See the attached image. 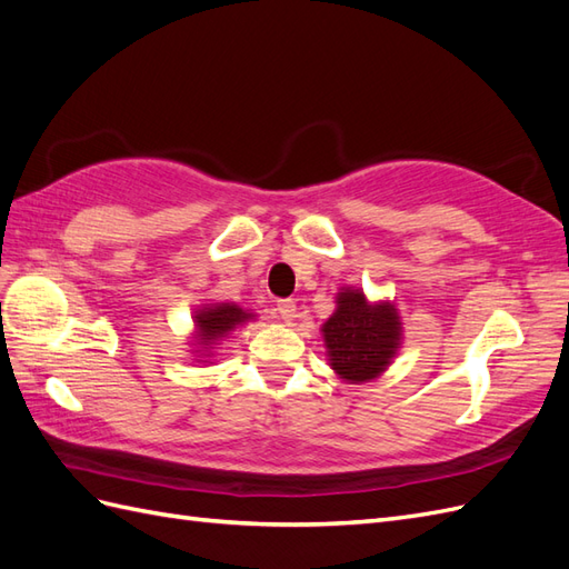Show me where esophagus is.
Wrapping results in <instances>:
<instances>
[{
  "mask_svg": "<svg viewBox=\"0 0 569 569\" xmlns=\"http://www.w3.org/2000/svg\"><path fill=\"white\" fill-rule=\"evenodd\" d=\"M274 311H278V316H280L284 322H289V320L297 318V303L291 301V299H280V301H278V308H274Z\"/></svg>",
  "mask_w": 569,
  "mask_h": 569,
  "instance_id": "esophagus-1",
  "label": "esophagus"
}]
</instances>
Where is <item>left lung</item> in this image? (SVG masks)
I'll return each instance as SVG.
<instances>
[{"label":"left lung","instance_id":"1","mask_svg":"<svg viewBox=\"0 0 569 569\" xmlns=\"http://www.w3.org/2000/svg\"><path fill=\"white\" fill-rule=\"evenodd\" d=\"M332 368L349 382H366L380 375L399 349L401 322L389 303L370 306L358 289H343L335 316L322 325Z\"/></svg>","mask_w":569,"mask_h":569}]
</instances>
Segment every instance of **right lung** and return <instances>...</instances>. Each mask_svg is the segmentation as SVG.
I'll return each instance as SVG.
<instances>
[{
  "instance_id": "obj_1",
  "label": "right lung",
  "mask_w": 569,
  "mask_h": 569,
  "mask_svg": "<svg viewBox=\"0 0 569 569\" xmlns=\"http://www.w3.org/2000/svg\"><path fill=\"white\" fill-rule=\"evenodd\" d=\"M249 318H251V313L242 311V308L234 303L206 306L194 316L197 327H199V339L203 347L216 343L220 337H226L230 330H234L237 325H242Z\"/></svg>"
}]
</instances>
